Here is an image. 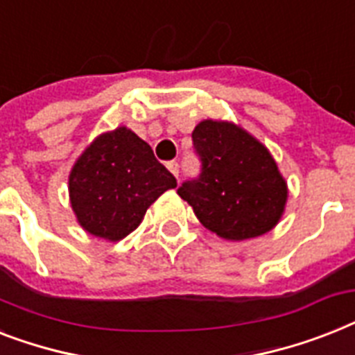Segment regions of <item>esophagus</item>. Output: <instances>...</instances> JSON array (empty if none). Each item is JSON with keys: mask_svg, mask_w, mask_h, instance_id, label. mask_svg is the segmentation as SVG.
<instances>
[{"mask_svg": "<svg viewBox=\"0 0 355 355\" xmlns=\"http://www.w3.org/2000/svg\"><path fill=\"white\" fill-rule=\"evenodd\" d=\"M168 169L173 173V175H175V177L178 178V162H175V160L168 162Z\"/></svg>", "mask_w": 355, "mask_h": 355, "instance_id": "1", "label": "esophagus"}]
</instances>
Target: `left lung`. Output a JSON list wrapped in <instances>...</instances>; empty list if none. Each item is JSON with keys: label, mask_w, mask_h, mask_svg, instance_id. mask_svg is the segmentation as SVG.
Wrapping results in <instances>:
<instances>
[{"label": "left lung", "mask_w": 355, "mask_h": 355, "mask_svg": "<svg viewBox=\"0 0 355 355\" xmlns=\"http://www.w3.org/2000/svg\"><path fill=\"white\" fill-rule=\"evenodd\" d=\"M198 177L177 193L209 232L244 241L270 232L286 204V182L268 149L237 125L204 120L191 135Z\"/></svg>", "instance_id": "8db88e82"}]
</instances>
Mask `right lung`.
<instances>
[{
    "mask_svg": "<svg viewBox=\"0 0 355 355\" xmlns=\"http://www.w3.org/2000/svg\"><path fill=\"white\" fill-rule=\"evenodd\" d=\"M175 186L177 178L155 158L149 144L125 128L98 137L69 177L78 223L107 241L137 230L148 207Z\"/></svg>",
    "mask_w": 355,
    "mask_h": 355,
    "instance_id": "1",
    "label": "right lung"
}]
</instances>
